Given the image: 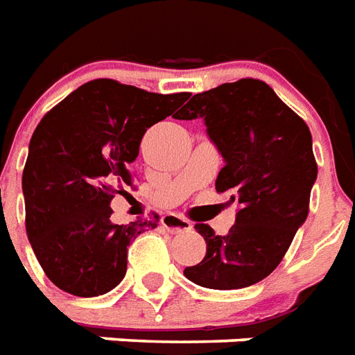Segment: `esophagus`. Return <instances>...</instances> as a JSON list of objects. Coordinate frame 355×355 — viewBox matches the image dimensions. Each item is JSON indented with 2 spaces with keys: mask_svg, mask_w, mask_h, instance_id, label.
Listing matches in <instances>:
<instances>
[{
  "mask_svg": "<svg viewBox=\"0 0 355 355\" xmlns=\"http://www.w3.org/2000/svg\"><path fill=\"white\" fill-rule=\"evenodd\" d=\"M161 225L162 228H166V230L172 232V234L189 232L193 228V223H191V220L180 217V215H175V213H168V215H164V217L161 218Z\"/></svg>",
  "mask_w": 355,
  "mask_h": 355,
  "instance_id": "34e87169",
  "label": "esophagus"
}]
</instances>
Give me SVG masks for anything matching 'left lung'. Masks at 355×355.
<instances>
[{
  "instance_id": "obj_1",
  "label": "left lung",
  "mask_w": 355,
  "mask_h": 355,
  "mask_svg": "<svg viewBox=\"0 0 355 355\" xmlns=\"http://www.w3.org/2000/svg\"><path fill=\"white\" fill-rule=\"evenodd\" d=\"M181 119L202 117L225 159L217 193L238 200L236 223L226 236L209 225L194 226L206 239V257L185 268L194 284L238 290L257 284L281 263L309 215L318 166L307 123L254 78L196 93Z\"/></svg>"
}]
</instances>
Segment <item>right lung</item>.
I'll list each match as a JSON object with an SVG mask.
<instances>
[{
  "label": "right lung",
  "instance_id": "1",
  "mask_svg": "<svg viewBox=\"0 0 355 355\" xmlns=\"http://www.w3.org/2000/svg\"><path fill=\"white\" fill-rule=\"evenodd\" d=\"M191 93H149L98 78L74 89L42 117L22 174L26 230L42 271L58 288L95 297L127 273V247L159 215L114 225L110 202L135 187L130 164L144 132Z\"/></svg>",
  "mask_w": 355,
  "mask_h": 355
}]
</instances>
